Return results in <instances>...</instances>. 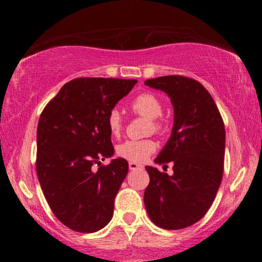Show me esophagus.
I'll use <instances>...</instances> for the list:
<instances>
[{
	"label": "esophagus",
	"instance_id": "obj_1",
	"mask_svg": "<svg viewBox=\"0 0 262 262\" xmlns=\"http://www.w3.org/2000/svg\"><path fill=\"white\" fill-rule=\"evenodd\" d=\"M129 169H130V170L143 169V165L138 164V162H133V161H130V162H129Z\"/></svg>",
	"mask_w": 262,
	"mask_h": 262
}]
</instances>
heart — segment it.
<instances>
[{
    "instance_id": "1",
    "label": "heart",
    "mask_w": 262,
    "mask_h": 262,
    "mask_svg": "<svg viewBox=\"0 0 262 262\" xmlns=\"http://www.w3.org/2000/svg\"><path fill=\"white\" fill-rule=\"evenodd\" d=\"M132 111L138 116L149 119L148 133H155L158 135H164L167 132V125L160 116L162 114V103L158 96L151 92H143L138 95L130 102ZM107 128L113 137H118L123 129V117L121 112L116 108L110 111L107 116ZM156 150V144L151 139L143 140H127L117 146V154L121 158L127 159L133 162H143L154 154Z\"/></svg>"
}]
</instances>
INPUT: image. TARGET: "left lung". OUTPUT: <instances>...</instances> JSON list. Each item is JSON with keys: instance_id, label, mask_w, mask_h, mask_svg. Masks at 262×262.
Segmentation results:
<instances>
[{"instance_id": "left-lung-1", "label": "left lung", "mask_w": 262, "mask_h": 262, "mask_svg": "<svg viewBox=\"0 0 262 262\" xmlns=\"http://www.w3.org/2000/svg\"><path fill=\"white\" fill-rule=\"evenodd\" d=\"M145 85L166 92L173 106L172 134L155 162H172L173 175L145 166L150 182L144 192L149 218L167 230L187 228L208 212L224 171V122L201 82L181 75L160 76Z\"/></svg>"}]
</instances>
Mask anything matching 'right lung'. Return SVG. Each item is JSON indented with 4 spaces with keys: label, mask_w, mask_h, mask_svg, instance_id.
<instances>
[{
    "label": "right lung",
    "mask_w": 262,
    "mask_h": 262,
    "mask_svg": "<svg viewBox=\"0 0 262 262\" xmlns=\"http://www.w3.org/2000/svg\"><path fill=\"white\" fill-rule=\"evenodd\" d=\"M137 80L79 77L66 82L39 117L35 169L55 217L79 233H95L112 219L128 161L114 159L107 116ZM99 169L96 170L94 165Z\"/></svg>",
    "instance_id": "1"
}]
</instances>
